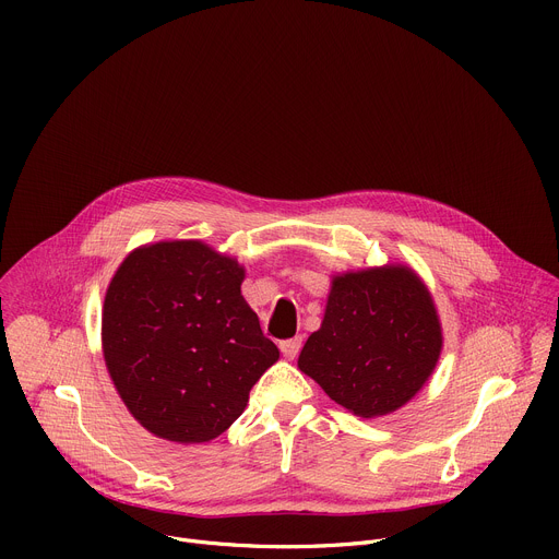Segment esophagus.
Returning <instances> with one entry per match:
<instances>
[{
  "label": "esophagus",
  "mask_w": 559,
  "mask_h": 559,
  "mask_svg": "<svg viewBox=\"0 0 559 559\" xmlns=\"http://www.w3.org/2000/svg\"><path fill=\"white\" fill-rule=\"evenodd\" d=\"M278 347H281V352H283V356H285L287 360H294V358H296V354L300 352V338L281 341V343H278Z\"/></svg>",
  "instance_id": "1"
}]
</instances>
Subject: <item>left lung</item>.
Masks as SVG:
<instances>
[{
    "mask_svg": "<svg viewBox=\"0 0 559 559\" xmlns=\"http://www.w3.org/2000/svg\"><path fill=\"white\" fill-rule=\"evenodd\" d=\"M442 352V325L425 281L407 265L332 276L321 330L298 369L334 403L360 418L407 405L431 378Z\"/></svg>",
    "mask_w": 559,
    "mask_h": 559,
    "instance_id": "obj_1",
    "label": "left lung"
}]
</instances>
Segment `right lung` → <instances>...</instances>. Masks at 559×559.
Returning a JSON list of instances; mask_svg holds the SVG:
<instances>
[{
  "mask_svg": "<svg viewBox=\"0 0 559 559\" xmlns=\"http://www.w3.org/2000/svg\"><path fill=\"white\" fill-rule=\"evenodd\" d=\"M246 267L203 241H158L117 267L102 309V349L132 418L179 444L218 438L278 360L241 294Z\"/></svg>",
  "mask_w": 559,
  "mask_h": 559,
  "instance_id": "obj_1",
  "label": "right lung"
}]
</instances>
